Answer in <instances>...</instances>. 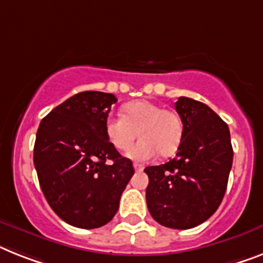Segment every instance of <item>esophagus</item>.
<instances>
[{
	"label": "esophagus",
	"mask_w": 263,
	"mask_h": 263,
	"mask_svg": "<svg viewBox=\"0 0 263 263\" xmlns=\"http://www.w3.org/2000/svg\"><path fill=\"white\" fill-rule=\"evenodd\" d=\"M133 166L134 169H136V172H142V171H144V166L141 165V164H138V162H134Z\"/></svg>",
	"instance_id": "esophagus-1"
}]
</instances>
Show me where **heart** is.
<instances>
[{"label": "heart", "mask_w": 263, "mask_h": 263, "mask_svg": "<svg viewBox=\"0 0 263 263\" xmlns=\"http://www.w3.org/2000/svg\"><path fill=\"white\" fill-rule=\"evenodd\" d=\"M123 117L110 116L105 123L107 140L118 151H125L138 136L141 140L129 147L126 156L136 161H149L161 156H172L184 136L181 117L151 101L130 102L122 107Z\"/></svg>", "instance_id": "b5f03b06"}]
</instances>
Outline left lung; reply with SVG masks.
Instances as JSON below:
<instances>
[{"instance_id": "1", "label": "left lung", "mask_w": 263, "mask_h": 263, "mask_svg": "<svg viewBox=\"0 0 263 263\" xmlns=\"http://www.w3.org/2000/svg\"><path fill=\"white\" fill-rule=\"evenodd\" d=\"M175 107L184 123L183 141L171 161L145 168L146 204L157 223L188 230L205 222L222 203L234 152L229 126L212 108L186 97Z\"/></svg>"}]
</instances>
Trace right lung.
I'll use <instances>...</instances> for the list:
<instances>
[{
    "label": "right lung",
    "mask_w": 263,
    "mask_h": 263,
    "mask_svg": "<svg viewBox=\"0 0 263 263\" xmlns=\"http://www.w3.org/2000/svg\"><path fill=\"white\" fill-rule=\"evenodd\" d=\"M117 98L83 91L40 122L33 149L39 183L59 218L73 227L98 229L114 218L134 175L133 164L110 144L105 123Z\"/></svg>",
    "instance_id": "right-lung-1"
}]
</instances>
